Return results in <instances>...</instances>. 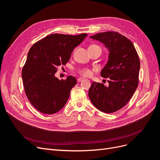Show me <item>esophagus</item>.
<instances>
[{
	"label": "esophagus",
	"instance_id": "esophagus-1",
	"mask_svg": "<svg viewBox=\"0 0 160 160\" xmlns=\"http://www.w3.org/2000/svg\"><path fill=\"white\" fill-rule=\"evenodd\" d=\"M82 81H83V78H79V79H77V81H78V82H81Z\"/></svg>",
	"mask_w": 160,
	"mask_h": 160
}]
</instances>
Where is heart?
Returning a JSON list of instances; mask_svg holds the SVG:
<instances>
[{"label":"heart","mask_w":160,"mask_h":160,"mask_svg":"<svg viewBox=\"0 0 160 160\" xmlns=\"http://www.w3.org/2000/svg\"><path fill=\"white\" fill-rule=\"evenodd\" d=\"M91 46H96V45H91ZM96 47H98V46H96ZM79 72H80L81 75H82L83 77H91L92 75V71L89 69H82L79 71Z\"/></svg>","instance_id":"b5f03b06"}]
</instances>
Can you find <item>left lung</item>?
<instances>
[{"label":"left lung","mask_w":160,"mask_h":160,"mask_svg":"<svg viewBox=\"0 0 160 160\" xmlns=\"http://www.w3.org/2000/svg\"><path fill=\"white\" fill-rule=\"evenodd\" d=\"M109 50L108 61L101 75L108 78L109 86L93 82L89 98L95 107L105 113L122 109L132 98L138 85L140 62L132 42L114 31L90 36Z\"/></svg>","instance_id":"left-lung-1"}]
</instances>
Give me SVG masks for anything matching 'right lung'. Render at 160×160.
<instances>
[{
	"instance_id": "right-lung-1",
	"label": "right lung",
	"mask_w": 160,
	"mask_h": 160,
	"mask_svg": "<svg viewBox=\"0 0 160 160\" xmlns=\"http://www.w3.org/2000/svg\"><path fill=\"white\" fill-rule=\"evenodd\" d=\"M87 36L86 33L52 34L31 47L22 68V79L28 101L38 111L53 114L65 105L77 80L72 76L59 80L55 76L57 67L69 61L71 52Z\"/></svg>"
}]
</instances>
